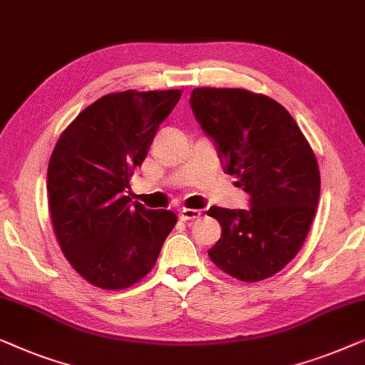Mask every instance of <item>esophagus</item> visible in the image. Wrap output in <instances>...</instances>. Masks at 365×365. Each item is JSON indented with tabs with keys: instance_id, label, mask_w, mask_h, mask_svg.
Wrapping results in <instances>:
<instances>
[{
	"instance_id": "34e87169",
	"label": "esophagus",
	"mask_w": 365,
	"mask_h": 365,
	"mask_svg": "<svg viewBox=\"0 0 365 365\" xmlns=\"http://www.w3.org/2000/svg\"><path fill=\"white\" fill-rule=\"evenodd\" d=\"M200 215H202V212H200V210H195V208H182L180 210V220H183V222H187V220L200 218Z\"/></svg>"
}]
</instances>
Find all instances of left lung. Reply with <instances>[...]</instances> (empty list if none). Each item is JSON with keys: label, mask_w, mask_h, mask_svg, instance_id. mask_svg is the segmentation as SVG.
Here are the masks:
<instances>
[{"label": "left lung", "mask_w": 365, "mask_h": 365, "mask_svg": "<svg viewBox=\"0 0 365 365\" xmlns=\"http://www.w3.org/2000/svg\"><path fill=\"white\" fill-rule=\"evenodd\" d=\"M190 106L225 172L250 195V210L207 212L222 225L210 259L246 283L269 278L297 255L314 220L321 192L314 152L289 112L268 96L197 87Z\"/></svg>", "instance_id": "left-lung-1"}]
</instances>
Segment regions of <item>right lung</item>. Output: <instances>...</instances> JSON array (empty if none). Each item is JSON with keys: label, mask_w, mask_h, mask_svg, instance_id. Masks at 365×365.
Instances as JSON below:
<instances>
[{"label": "right lung", "mask_w": 365, "mask_h": 365, "mask_svg": "<svg viewBox=\"0 0 365 365\" xmlns=\"http://www.w3.org/2000/svg\"><path fill=\"white\" fill-rule=\"evenodd\" d=\"M182 91H124L86 107L61 133L48 167L56 238L73 268L102 289H124L153 268L177 223L132 202L129 180Z\"/></svg>", "instance_id": "add662e5"}]
</instances>
